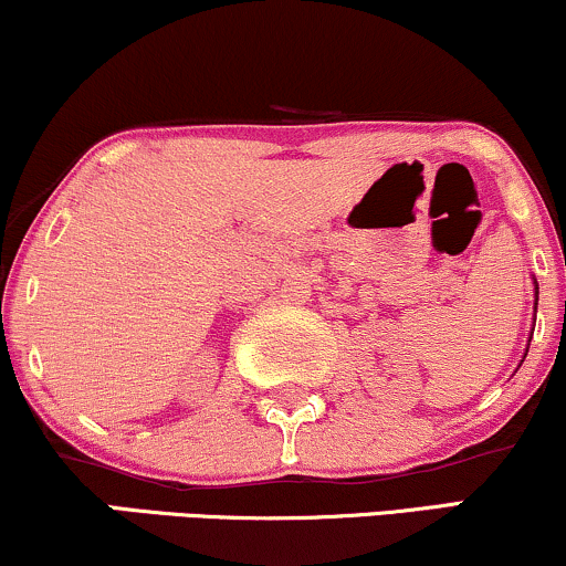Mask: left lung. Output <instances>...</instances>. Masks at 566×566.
Instances as JSON below:
<instances>
[{"mask_svg": "<svg viewBox=\"0 0 566 566\" xmlns=\"http://www.w3.org/2000/svg\"><path fill=\"white\" fill-rule=\"evenodd\" d=\"M535 305H537V284H535ZM524 356H527V353H524Z\"/></svg>", "mask_w": 566, "mask_h": 566, "instance_id": "8db88e82", "label": "left lung"}]
</instances>
